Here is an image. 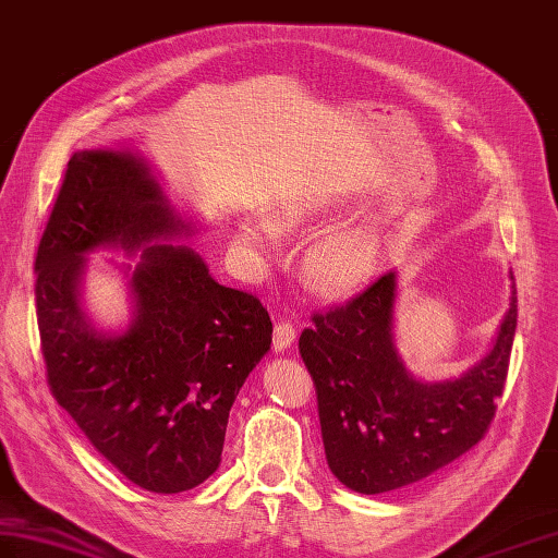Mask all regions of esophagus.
<instances>
[{"instance_id":"34e87169","label":"esophagus","mask_w":558,"mask_h":558,"mask_svg":"<svg viewBox=\"0 0 558 558\" xmlns=\"http://www.w3.org/2000/svg\"><path fill=\"white\" fill-rule=\"evenodd\" d=\"M296 337L294 325L290 320H278L274 327V349L276 351H288Z\"/></svg>"}]
</instances>
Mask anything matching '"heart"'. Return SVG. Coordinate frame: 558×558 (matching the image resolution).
Returning <instances> with one entry per match:
<instances>
[{
	"label": "heart",
	"mask_w": 558,
	"mask_h": 558,
	"mask_svg": "<svg viewBox=\"0 0 558 558\" xmlns=\"http://www.w3.org/2000/svg\"><path fill=\"white\" fill-rule=\"evenodd\" d=\"M327 203L318 195L288 199L278 211L280 228H299L325 211ZM276 226L262 217L240 221L238 245L252 254H266L276 247ZM381 264V238L373 226H347L323 235L311 245L304 270L311 288L323 296H344L375 278Z\"/></svg>",
	"instance_id": "obj_1"
}]
</instances>
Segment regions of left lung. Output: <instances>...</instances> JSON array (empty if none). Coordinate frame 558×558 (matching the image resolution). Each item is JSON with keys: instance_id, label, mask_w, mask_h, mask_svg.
<instances>
[{"instance_id": "left-lung-1", "label": "left lung", "mask_w": 558, "mask_h": 558, "mask_svg": "<svg viewBox=\"0 0 558 558\" xmlns=\"http://www.w3.org/2000/svg\"><path fill=\"white\" fill-rule=\"evenodd\" d=\"M513 280V276H511ZM396 274L351 302L313 313L299 353L318 396L323 446L347 488L379 495L454 462L488 432L517 332V284L490 353L462 377H412L393 347Z\"/></svg>"}]
</instances>
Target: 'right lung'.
<instances>
[{
	"label": "right lung",
	"instance_id": "1",
	"mask_svg": "<svg viewBox=\"0 0 558 558\" xmlns=\"http://www.w3.org/2000/svg\"><path fill=\"white\" fill-rule=\"evenodd\" d=\"M193 233L138 155L80 150L35 259L53 398L122 476L162 495L219 469L228 412L274 339L254 294L219 284L191 247L150 245ZM101 246L144 250L135 320L120 336L96 331L78 306L83 254Z\"/></svg>",
	"mask_w": 558,
	"mask_h": 558
}]
</instances>
